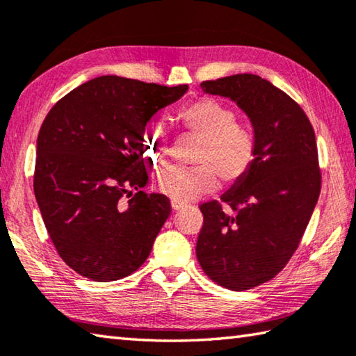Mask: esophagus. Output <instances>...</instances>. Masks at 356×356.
Here are the masks:
<instances>
[{"instance_id": "1", "label": "esophagus", "mask_w": 356, "mask_h": 356, "mask_svg": "<svg viewBox=\"0 0 356 356\" xmlns=\"http://www.w3.org/2000/svg\"><path fill=\"white\" fill-rule=\"evenodd\" d=\"M185 206H186L185 202H180V201H176V200H172V201H171V207H172V210H182Z\"/></svg>"}]
</instances>
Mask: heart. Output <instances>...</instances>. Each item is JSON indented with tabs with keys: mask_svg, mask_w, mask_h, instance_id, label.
<instances>
[{
	"mask_svg": "<svg viewBox=\"0 0 356 356\" xmlns=\"http://www.w3.org/2000/svg\"><path fill=\"white\" fill-rule=\"evenodd\" d=\"M184 130L200 140L193 150L188 170L168 168L155 180V188L171 200L188 202L222 184L231 185L246 176L254 161L256 140L250 129L237 124V113L215 99H200L177 111ZM144 149L150 160L161 165L166 160L168 140L161 130H147Z\"/></svg>",
	"mask_w": 356,
	"mask_h": 356,
	"instance_id": "heart-1",
	"label": "heart"
}]
</instances>
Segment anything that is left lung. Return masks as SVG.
<instances>
[{
	"mask_svg": "<svg viewBox=\"0 0 356 356\" xmlns=\"http://www.w3.org/2000/svg\"><path fill=\"white\" fill-rule=\"evenodd\" d=\"M248 116L254 161L243 179L200 207L196 256L210 280L246 291L278 275L303 237L321 193L316 135L298 104L267 80L237 74L201 83Z\"/></svg>",
	"mask_w": 356,
	"mask_h": 356,
	"instance_id": "left-lung-1",
	"label": "left lung"
}]
</instances>
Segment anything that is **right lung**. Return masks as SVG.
I'll use <instances>...</instances> for the list:
<instances>
[{"label": "right lung", "mask_w": 356, "mask_h": 356, "mask_svg": "<svg viewBox=\"0 0 356 356\" xmlns=\"http://www.w3.org/2000/svg\"><path fill=\"white\" fill-rule=\"evenodd\" d=\"M186 91V84L105 75L80 84L47 114L38 136L35 201L58 254L84 278L120 280L150 254L171 206L165 195L141 191L149 180L144 131Z\"/></svg>", "instance_id": "add662e5"}]
</instances>
